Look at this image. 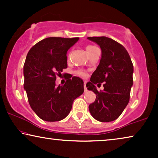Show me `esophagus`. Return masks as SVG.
<instances>
[{"label": "esophagus", "instance_id": "1", "mask_svg": "<svg viewBox=\"0 0 158 158\" xmlns=\"http://www.w3.org/2000/svg\"><path fill=\"white\" fill-rule=\"evenodd\" d=\"M84 90H85V91H87V88H86V81H84Z\"/></svg>", "mask_w": 158, "mask_h": 158}]
</instances>
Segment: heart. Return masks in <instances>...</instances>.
Segmentation results:
<instances>
[{
  "instance_id": "1",
  "label": "heart",
  "mask_w": 158,
  "mask_h": 158,
  "mask_svg": "<svg viewBox=\"0 0 158 158\" xmlns=\"http://www.w3.org/2000/svg\"><path fill=\"white\" fill-rule=\"evenodd\" d=\"M85 50H86V52H87V53L88 54V55L91 56L93 54H94L96 52L98 51L99 49L97 47L94 46V45L88 44L87 46L85 47ZM75 74L79 75V76H81V77L86 76V73L84 70H82L75 71Z\"/></svg>"
}]
</instances>
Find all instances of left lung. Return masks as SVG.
Returning <instances> with one entry per match:
<instances>
[{"label":"left lung","mask_w":158,"mask_h":158,"mask_svg":"<svg viewBox=\"0 0 158 158\" xmlns=\"http://www.w3.org/2000/svg\"><path fill=\"white\" fill-rule=\"evenodd\" d=\"M101 49L100 63L86 84L88 90L96 94L89 105L93 117L101 122L116 119L128 104L133 85L134 68L125 47L106 36L88 37ZM104 83L105 89L98 92L95 85Z\"/></svg>","instance_id":"left-lung-1"}]
</instances>
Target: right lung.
<instances>
[{
  "label": "right lung",
  "mask_w": 158,
  "mask_h": 158,
  "mask_svg": "<svg viewBox=\"0 0 158 158\" xmlns=\"http://www.w3.org/2000/svg\"><path fill=\"white\" fill-rule=\"evenodd\" d=\"M78 37H48L33 46L23 65L24 83L32 110L47 122L63 119L70 113L73 103L84 91L83 81L78 77L67 80L56 87L57 75L68 68L67 52Z\"/></svg>",
  "instance_id": "right-lung-1"
}]
</instances>
